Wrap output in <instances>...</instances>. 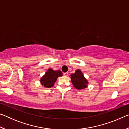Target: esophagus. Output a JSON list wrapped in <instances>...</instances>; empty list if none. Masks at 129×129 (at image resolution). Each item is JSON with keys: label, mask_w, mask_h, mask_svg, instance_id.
I'll list each match as a JSON object with an SVG mask.
<instances>
[{"label": "esophagus", "mask_w": 129, "mask_h": 129, "mask_svg": "<svg viewBox=\"0 0 129 129\" xmlns=\"http://www.w3.org/2000/svg\"><path fill=\"white\" fill-rule=\"evenodd\" d=\"M64 76H68V72L64 73Z\"/></svg>", "instance_id": "1"}]
</instances>
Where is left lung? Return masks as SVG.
<instances>
[{
	"mask_svg": "<svg viewBox=\"0 0 129 129\" xmlns=\"http://www.w3.org/2000/svg\"><path fill=\"white\" fill-rule=\"evenodd\" d=\"M71 78L73 86L77 89L81 90L88 87L89 82L81 70H76L75 73L71 75Z\"/></svg>",
	"mask_w": 129,
	"mask_h": 129,
	"instance_id": "1",
	"label": "left lung"
}]
</instances>
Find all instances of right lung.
<instances>
[{"instance_id": "add662e5", "label": "right lung", "mask_w": 129, "mask_h": 129, "mask_svg": "<svg viewBox=\"0 0 129 129\" xmlns=\"http://www.w3.org/2000/svg\"><path fill=\"white\" fill-rule=\"evenodd\" d=\"M62 76V73L60 70L54 71L53 69L49 68L42 77L40 78V84L45 88H50L53 86L54 83L58 77Z\"/></svg>"}]
</instances>
